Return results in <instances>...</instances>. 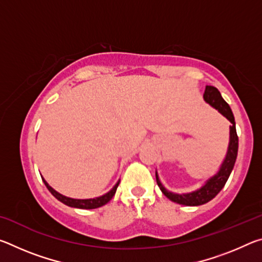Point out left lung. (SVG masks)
I'll return each instance as SVG.
<instances>
[{
  "mask_svg": "<svg viewBox=\"0 0 262 262\" xmlns=\"http://www.w3.org/2000/svg\"><path fill=\"white\" fill-rule=\"evenodd\" d=\"M203 99H205L206 103L216 108L222 115H224V117L231 122V126H230V142L227 156H225L223 163H222L219 172H217L215 176H212L211 178L208 179L206 181V184L203 185L201 188L194 190V192L185 194L170 192V190H167L162 185L156 172L157 185L158 187L161 188L163 194L165 195L167 199H170L171 201L184 206H201L212 200V199L221 192V189L224 187L225 183L228 181L230 174H231L232 168L234 166V163H236L238 154V136L236 130V122H234L233 113L231 108H230L229 104L222 98L221 92L217 90L215 86L211 85L206 86L205 94H203Z\"/></svg>",
  "mask_w": 262,
  "mask_h": 262,
  "instance_id": "8db88e82",
  "label": "left lung"
}]
</instances>
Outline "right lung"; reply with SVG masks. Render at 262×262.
Wrapping results in <instances>:
<instances>
[{
  "instance_id": "1",
  "label": "right lung",
  "mask_w": 262,
  "mask_h": 262,
  "mask_svg": "<svg viewBox=\"0 0 262 262\" xmlns=\"http://www.w3.org/2000/svg\"><path fill=\"white\" fill-rule=\"evenodd\" d=\"M42 178V177H41ZM43 184L46 185V187L48 188V190L53 194V196H55L57 200L61 201L62 203H64V205H67L69 207H73V208H79V209H95V208H99L101 206H104L114 196L115 192H117V188L119 186V183H120V180L118 181L117 184L114 185V187L107 192L104 195H101V196L98 198H94V199H73V198H68V196H64V195L60 194L59 192H56L54 188H52L50 185L47 184V181L42 178Z\"/></svg>"
}]
</instances>
